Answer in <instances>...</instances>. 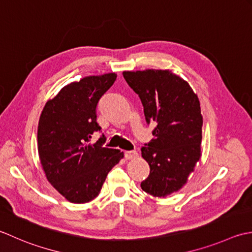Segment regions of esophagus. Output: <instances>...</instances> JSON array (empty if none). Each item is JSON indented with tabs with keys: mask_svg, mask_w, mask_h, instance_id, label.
I'll return each instance as SVG.
<instances>
[{
	"mask_svg": "<svg viewBox=\"0 0 252 252\" xmlns=\"http://www.w3.org/2000/svg\"><path fill=\"white\" fill-rule=\"evenodd\" d=\"M124 156H125V158H127V160H131V158H137L138 153H137V151H135V150H132V151H125V152H124Z\"/></svg>",
	"mask_w": 252,
	"mask_h": 252,
	"instance_id": "1",
	"label": "esophagus"
}]
</instances>
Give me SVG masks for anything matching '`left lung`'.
<instances>
[{
	"instance_id": "8db88e82",
	"label": "left lung",
	"mask_w": 252,
	"mask_h": 252,
	"mask_svg": "<svg viewBox=\"0 0 252 252\" xmlns=\"http://www.w3.org/2000/svg\"><path fill=\"white\" fill-rule=\"evenodd\" d=\"M128 86L140 97L155 138L141 148L150 174L143 191L165 197L181 189L201 156L203 117L198 96L186 81L169 70L124 71Z\"/></svg>"
}]
</instances>
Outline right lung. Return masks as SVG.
<instances>
[{"mask_svg":"<svg viewBox=\"0 0 252 252\" xmlns=\"http://www.w3.org/2000/svg\"><path fill=\"white\" fill-rule=\"evenodd\" d=\"M117 75L85 77L65 86L45 104L38 126V152L51 185L70 202H89L99 194L107 174L124 153L105 148L106 137L90 143L96 107Z\"/></svg>","mask_w":252,"mask_h":252,"instance_id":"right-lung-1","label":"right lung"}]
</instances>
